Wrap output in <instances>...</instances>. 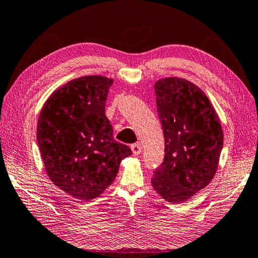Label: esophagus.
Masks as SVG:
<instances>
[{"mask_svg": "<svg viewBox=\"0 0 258 258\" xmlns=\"http://www.w3.org/2000/svg\"><path fill=\"white\" fill-rule=\"evenodd\" d=\"M131 149H132V152L133 154L137 156V155H140L141 154V151H142V147H141V145H140V143H134V145H132L131 146Z\"/></svg>", "mask_w": 258, "mask_h": 258, "instance_id": "esophagus-1", "label": "esophagus"}]
</instances>
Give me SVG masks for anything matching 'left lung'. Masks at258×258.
Here are the masks:
<instances>
[{
    "mask_svg": "<svg viewBox=\"0 0 258 258\" xmlns=\"http://www.w3.org/2000/svg\"><path fill=\"white\" fill-rule=\"evenodd\" d=\"M155 90L165 157L151 183L166 202L183 203L213 180L223 131L213 104L194 83L167 77L157 81Z\"/></svg>",
    "mask_w": 258,
    "mask_h": 258,
    "instance_id": "1",
    "label": "left lung"
}]
</instances>
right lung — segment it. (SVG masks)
Wrapping results in <instances>:
<instances>
[{"instance_id": "add662e5", "label": "right lung", "mask_w": 258, "mask_h": 258, "mask_svg": "<svg viewBox=\"0 0 258 258\" xmlns=\"http://www.w3.org/2000/svg\"><path fill=\"white\" fill-rule=\"evenodd\" d=\"M111 78H75L52 93L37 121V143L50 180L82 202L99 197L132 155L112 137L104 113Z\"/></svg>"}]
</instances>
